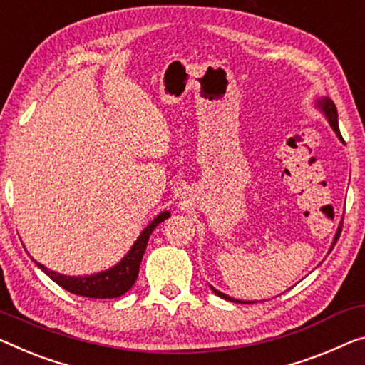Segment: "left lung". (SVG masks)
I'll list each match as a JSON object with an SVG mask.
<instances>
[{
    "instance_id": "8db88e82",
    "label": "left lung",
    "mask_w": 365,
    "mask_h": 365,
    "mask_svg": "<svg viewBox=\"0 0 365 365\" xmlns=\"http://www.w3.org/2000/svg\"><path fill=\"white\" fill-rule=\"evenodd\" d=\"M318 106H320L323 112H325L327 118H328V121H329V125H331V128L334 130V133H336V135L341 138V140H343V136H341V131H339V126H338V112H336V106H334L333 101H331V99H328V97H325V99L318 102ZM341 229H343V224L339 225L338 232H336V235H334L333 245H331V248H329V252H331V250H333V247L336 245V242H338V239H339V234H341ZM211 289H212V292L216 294V296L222 297V299H225V300H230V302H237V304H252V302H242V300H237V299H232V297L225 296V294L216 291V289H214V287H211Z\"/></svg>"
}]
</instances>
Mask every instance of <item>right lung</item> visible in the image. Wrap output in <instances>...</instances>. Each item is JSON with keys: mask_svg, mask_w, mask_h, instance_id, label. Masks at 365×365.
Listing matches in <instances>:
<instances>
[{"mask_svg": "<svg viewBox=\"0 0 365 365\" xmlns=\"http://www.w3.org/2000/svg\"><path fill=\"white\" fill-rule=\"evenodd\" d=\"M169 216L170 214L167 211L159 214V216L143 230V234L138 237L136 244L131 247L128 255L121 259L117 266L103 271V273H97L92 276H78V277L65 276V274L55 273V271H50L48 268H45L43 264L36 262V259H34V262H36L38 268L42 269L45 274H48L58 286L66 289L68 292L76 294V296L91 297V299L120 297L123 296L126 291H130L131 286L135 284L138 273H140V264L144 255V250H146L148 247L149 235H151L153 230L158 227L160 222H164Z\"/></svg>", "mask_w": 365, "mask_h": 365, "instance_id": "obj_1", "label": "right lung"}]
</instances>
